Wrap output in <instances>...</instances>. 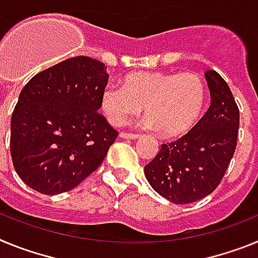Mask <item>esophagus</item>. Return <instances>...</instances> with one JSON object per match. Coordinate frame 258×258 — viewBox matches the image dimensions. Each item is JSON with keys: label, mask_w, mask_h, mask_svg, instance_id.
<instances>
[{"label": "esophagus", "mask_w": 258, "mask_h": 258, "mask_svg": "<svg viewBox=\"0 0 258 258\" xmlns=\"http://www.w3.org/2000/svg\"><path fill=\"white\" fill-rule=\"evenodd\" d=\"M120 137L121 138H124V140H137L138 138V134H132V133H125V132H122V133H120Z\"/></svg>", "instance_id": "esophagus-1"}]
</instances>
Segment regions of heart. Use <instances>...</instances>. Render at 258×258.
Wrapping results in <instances>:
<instances>
[{"label": "heart", "mask_w": 258, "mask_h": 258, "mask_svg": "<svg viewBox=\"0 0 258 258\" xmlns=\"http://www.w3.org/2000/svg\"><path fill=\"white\" fill-rule=\"evenodd\" d=\"M206 104V85L195 72L140 71L108 85L101 94V109L113 126L126 124L145 108L143 126L175 137L197 124Z\"/></svg>", "instance_id": "obj_1"}]
</instances>
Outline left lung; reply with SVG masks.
<instances>
[{
	"label": "left lung",
	"instance_id": "obj_1",
	"mask_svg": "<svg viewBox=\"0 0 258 258\" xmlns=\"http://www.w3.org/2000/svg\"><path fill=\"white\" fill-rule=\"evenodd\" d=\"M211 106L197 125L174 142L161 145L145 166L151 187L174 204H190L213 192L236 149L239 108L226 81L206 74Z\"/></svg>",
	"mask_w": 258,
	"mask_h": 258
}]
</instances>
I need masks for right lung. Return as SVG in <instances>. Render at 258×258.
<instances>
[{"instance_id": "add662e5", "label": "right lung", "mask_w": 258, "mask_h": 258, "mask_svg": "<svg viewBox=\"0 0 258 258\" xmlns=\"http://www.w3.org/2000/svg\"><path fill=\"white\" fill-rule=\"evenodd\" d=\"M106 66L66 59L35 75L11 116L10 152L27 186L45 195L75 188L104 160L117 132L98 112Z\"/></svg>"}]
</instances>
